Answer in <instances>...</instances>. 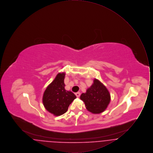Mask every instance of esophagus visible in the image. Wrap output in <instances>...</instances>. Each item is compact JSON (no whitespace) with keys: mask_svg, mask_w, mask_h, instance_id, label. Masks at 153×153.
I'll return each mask as SVG.
<instances>
[{"mask_svg":"<svg viewBox=\"0 0 153 153\" xmlns=\"http://www.w3.org/2000/svg\"><path fill=\"white\" fill-rule=\"evenodd\" d=\"M75 95H76V96H77V97H79L80 96V93L79 92H76V93H75Z\"/></svg>","mask_w":153,"mask_h":153,"instance_id":"1","label":"esophagus"}]
</instances>
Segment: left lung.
<instances>
[{"instance_id":"1","label":"left lung","mask_w":153,"mask_h":153,"mask_svg":"<svg viewBox=\"0 0 153 153\" xmlns=\"http://www.w3.org/2000/svg\"><path fill=\"white\" fill-rule=\"evenodd\" d=\"M88 111L94 114H99L107 109L111 101L108 90L100 80L95 79L92 85L85 93L80 96Z\"/></svg>"}]
</instances>
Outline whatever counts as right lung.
Returning a JSON list of instances; mask_svg holds the SVG:
<instances>
[{"label": "right lung", "mask_w": 153, "mask_h": 153, "mask_svg": "<svg viewBox=\"0 0 153 153\" xmlns=\"http://www.w3.org/2000/svg\"><path fill=\"white\" fill-rule=\"evenodd\" d=\"M65 72L58 73L46 88L42 97L45 109L57 117L65 114L69 105L76 98L73 92L65 89Z\"/></svg>", "instance_id": "add662e5"}]
</instances>
